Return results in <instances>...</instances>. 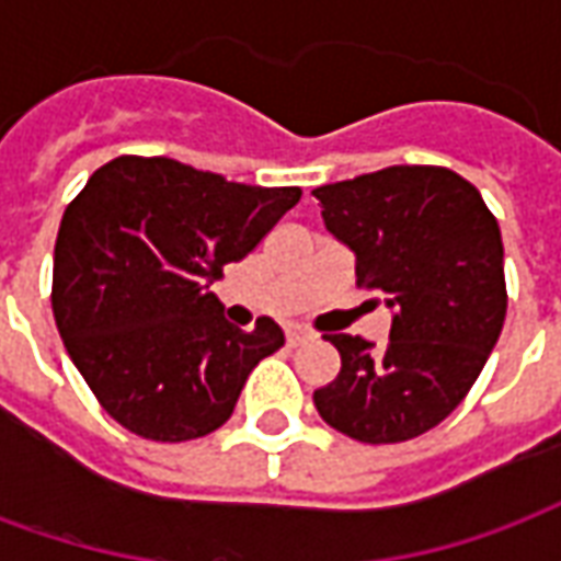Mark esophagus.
Returning <instances> with one entry per match:
<instances>
[{
    "instance_id": "esophagus-1",
    "label": "esophagus",
    "mask_w": 561,
    "mask_h": 561,
    "mask_svg": "<svg viewBox=\"0 0 561 561\" xmlns=\"http://www.w3.org/2000/svg\"><path fill=\"white\" fill-rule=\"evenodd\" d=\"M312 340V333L306 328H288V345L291 348H297V345H304V342Z\"/></svg>"
}]
</instances>
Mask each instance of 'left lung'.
<instances>
[{"label": "left lung", "instance_id": "1", "mask_svg": "<svg viewBox=\"0 0 561 561\" xmlns=\"http://www.w3.org/2000/svg\"><path fill=\"white\" fill-rule=\"evenodd\" d=\"M312 195L328 231L357 257V288L393 309L385 348L324 336L342 369L316 390L318 414L364 445L417 438L466 400L505 324L499 221L469 180L435 164H393Z\"/></svg>", "mask_w": 561, "mask_h": 561}]
</instances>
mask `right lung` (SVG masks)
Returning a JSON list of instances; mask_svg holds the SVG:
<instances>
[{"mask_svg": "<svg viewBox=\"0 0 561 561\" xmlns=\"http://www.w3.org/2000/svg\"><path fill=\"white\" fill-rule=\"evenodd\" d=\"M297 185L228 183L164 156H119L66 207L54 318L95 400L128 433L192 442L228 421L285 333L233 328L209 282L243 261L300 201Z\"/></svg>", "mask_w": 561, "mask_h": 561, "instance_id": "obj_1", "label": "right lung"}]
</instances>
